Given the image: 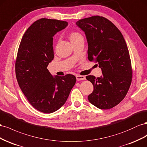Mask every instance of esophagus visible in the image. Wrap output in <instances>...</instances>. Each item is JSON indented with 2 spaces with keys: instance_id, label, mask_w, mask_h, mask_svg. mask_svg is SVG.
Here are the masks:
<instances>
[{
  "instance_id": "obj_1",
  "label": "esophagus",
  "mask_w": 147,
  "mask_h": 147,
  "mask_svg": "<svg viewBox=\"0 0 147 147\" xmlns=\"http://www.w3.org/2000/svg\"><path fill=\"white\" fill-rule=\"evenodd\" d=\"M76 79L77 81H82V80H85L86 78L84 76H81V75H76Z\"/></svg>"
}]
</instances>
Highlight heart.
<instances>
[{"label": "heart", "instance_id": "1", "mask_svg": "<svg viewBox=\"0 0 147 147\" xmlns=\"http://www.w3.org/2000/svg\"><path fill=\"white\" fill-rule=\"evenodd\" d=\"M81 37H82V35L78 32H71L70 35H69V39L71 42H73L74 40H76Z\"/></svg>", "mask_w": 147, "mask_h": 147}]
</instances>
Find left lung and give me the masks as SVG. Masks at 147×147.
Returning a JSON list of instances; mask_svg holds the SVG:
<instances>
[{"label":"left lung","instance_id":"left-lung-1","mask_svg":"<svg viewBox=\"0 0 147 147\" xmlns=\"http://www.w3.org/2000/svg\"><path fill=\"white\" fill-rule=\"evenodd\" d=\"M88 44V59L97 63L102 76L89 75L94 90L89 101L100 109L107 110L119 104L131 86L132 71L127 46L123 34L110 20L94 16L78 21Z\"/></svg>","mask_w":147,"mask_h":147}]
</instances>
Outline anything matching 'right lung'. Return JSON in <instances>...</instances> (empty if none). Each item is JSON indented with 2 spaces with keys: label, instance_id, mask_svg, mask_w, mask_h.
<instances>
[{
  "label": "right lung",
  "instance_id": "right-lung-1",
  "mask_svg": "<svg viewBox=\"0 0 147 147\" xmlns=\"http://www.w3.org/2000/svg\"><path fill=\"white\" fill-rule=\"evenodd\" d=\"M68 26L64 21L41 18L24 34L15 63L21 90L38 111L51 113L65 103L76 78L74 75L53 76L47 67L53 58V37Z\"/></svg>",
  "mask_w": 147,
  "mask_h": 147
}]
</instances>
